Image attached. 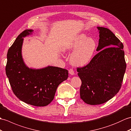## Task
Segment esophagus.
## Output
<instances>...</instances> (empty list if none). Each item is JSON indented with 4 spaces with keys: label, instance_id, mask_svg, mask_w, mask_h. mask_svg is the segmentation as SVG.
<instances>
[{
    "label": "esophagus",
    "instance_id": "esophagus-1",
    "mask_svg": "<svg viewBox=\"0 0 131 131\" xmlns=\"http://www.w3.org/2000/svg\"><path fill=\"white\" fill-rule=\"evenodd\" d=\"M69 72L70 74L74 75V70H73L72 69H70L69 70Z\"/></svg>",
    "mask_w": 131,
    "mask_h": 131
}]
</instances>
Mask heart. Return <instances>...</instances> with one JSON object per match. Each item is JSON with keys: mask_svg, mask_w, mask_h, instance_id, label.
<instances>
[{"mask_svg": "<svg viewBox=\"0 0 131 131\" xmlns=\"http://www.w3.org/2000/svg\"><path fill=\"white\" fill-rule=\"evenodd\" d=\"M96 49V43L94 39L81 34L71 38L65 44L63 50L65 52H73L70 57L72 65L83 66L92 59Z\"/></svg>", "mask_w": 131, "mask_h": 131, "instance_id": "obj_1", "label": "heart"}]
</instances>
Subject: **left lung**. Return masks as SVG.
<instances>
[{
    "label": "left lung",
    "mask_w": 131,
    "mask_h": 131,
    "mask_svg": "<svg viewBox=\"0 0 131 131\" xmlns=\"http://www.w3.org/2000/svg\"><path fill=\"white\" fill-rule=\"evenodd\" d=\"M99 45L86 66L77 68L81 80V99L88 104L107 102L119 92L126 69L123 45L109 29L98 27Z\"/></svg>",
    "instance_id": "obj_1"
}]
</instances>
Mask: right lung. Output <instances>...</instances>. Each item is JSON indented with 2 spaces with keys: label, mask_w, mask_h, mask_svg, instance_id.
I'll return each instance as SVG.
<instances>
[{
  "label": "right lung",
  "mask_w": 131,
  "mask_h": 131,
  "mask_svg": "<svg viewBox=\"0 0 131 131\" xmlns=\"http://www.w3.org/2000/svg\"><path fill=\"white\" fill-rule=\"evenodd\" d=\"M33 31H23L9 48L5 71L13 92L18 99L30 105L44 107L52 101L57 87L68 79L69 73L58 67L32 69L26 66L21 53L23 37Z\"/></svg>",
  "instance_id": "right-lung-1"
}]
</instances>
